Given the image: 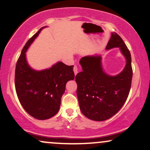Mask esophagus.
<instances>
[{
    "instance_id": "1",
    "label": "esophagus",
    "mask_w": 150,
    "mask_h": 150,
    "mask_svg": "<svg viewBox=\"0 0 150 150\" xmlns=\"http://www.w3.org/2000/svg\"><path fill=\"white\" fill-rule=\"evenodd\" d=\"M78 71H79L78 67H77V66H74V67H73V71H74V73H75V75H76L77 74V73H78Z\"/></svg>"
}]
</instances>
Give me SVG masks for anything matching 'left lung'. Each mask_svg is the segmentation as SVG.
Returning <instances> with one entry per match:
<instances>
[{
	"instance_id": "left-lung-1",
	"label": "left lung",
	"mask_w": 150,
	"mask_h": 150,
	"mask_svg": "<svg viewBox=\"0 0 150 150\" xmlns=\"http://www.w3.org/2000/svg\"><path fill=\"white\" fill-rule=\"evenodd\" d=\"M120 48L125 57V69L116 76L102 71L100 56H87L80 59L82 72L77 73V96L81 113L91 120L103 121L112 117L126 102L132 85V57L129 50L117 33H113L106 48Z\"/></svg>"
}]
</instances>
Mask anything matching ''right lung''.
Instances as JSON below:
<instances>
[{"mask_svg":"<svg viewBox=\"0 0 150 150\" xmlns=\"http://www.w3.org/2000/svg\"><path fill=\"white\" fill-rule=\"evenodd\" d=\"M42 28L24 45L16 62L14 79L21 105L26 112L38 120L50 118L58 112L66 83L75 77L73 66L60 62L41 71H35L28 66L25 52Z\"/></svg>","mask_w":150,"mask_h":150,"instance_id":"obj_1","label":"right lung"}]
</instances>
